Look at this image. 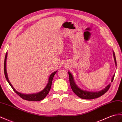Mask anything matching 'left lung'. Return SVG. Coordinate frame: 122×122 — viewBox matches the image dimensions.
<instances>
[{
    "instance_id": "left-lung-1",
    "label": "left lung",
    "mask_w": 122,
    "mask_h": 122,
    "mask_svg": "<svg viewBox=\"0 0 122 122\" xmlns=\"http://www.w3.org/2000/svg\"><path fill=\"white\" fill-rule=\"evenodd\" d=\"M113 57H114V62L115 64V66H117V61H116V58H115V56L114 52L113 51ZM69 75V80H70V83L71 87V88L73 90V92H74L75 94L78 96L79 97L84 99H93L97 98L98 97H100V96H102L104 95L107 90H109V88L111 86V83H110L109 85L100 91L98 92H90V91H87V90H84L81 89L80 88H79L77 85L76 84L75 82L74 81V79L72 74L70 72H68ZM115 76V73L113 75V77L111 79V82L113 81V79H114Z\"/></svg>"
}]
</instances>
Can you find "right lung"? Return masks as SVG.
<instances>
[{"instance_id":"1","label":"right lung","mask_w":122,"mask_h":122,"mask_svg":"<svg viewBox=\"0 0 122 122\" xmlns=\"http://www.w3.org/2000/svg\"><path fill=\"white\" fill-rule=\"evenodd\" d=\"M7 52H6V54H5V61H4V73H5V78L8 82V83L9 84L10 86L12 87V88L14 90L16 93H17L20 97H21L22 99H23L24 100H28V101H41L46 97V96L48 95V93H49L51 87V85H52V82L53 78L54 77L56 73L57 72V71H56L53 72L52 73L51 75H50L49 79H48V83L47 85L44 88L42 89L41 91L39 92H38L35 93H32V94H24V93H22L21 92H19L18 91L15 89V88L13 87L12 84H11L10 82L9 79H8L7 73V70H6V61H7Z\"/></svg>"}]
</instances>
